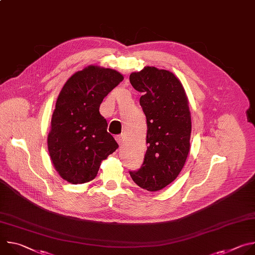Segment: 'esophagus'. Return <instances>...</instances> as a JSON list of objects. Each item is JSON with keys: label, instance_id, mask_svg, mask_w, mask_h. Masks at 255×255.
<instances>
[{"label": "esophagus", "instance_id": "obj_1", "mask_svg": "<svg viewBox=\"0 0 255 255\" xmlns=\"http://www.w3.org/2000/svg\"><path fill=\"white\" fill-rule=\"evenodd\" d=\"M116 140H117L119 145H122L124 143V141H125V137H124L123 134L122 135H118V136H116Z\"/></svg>", "mask_w": 255, "mask_h": 255}]
</instances>
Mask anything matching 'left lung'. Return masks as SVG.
<instances>
[{"label": "left lung", "mask_w": 255, "mask_h": 255, "mask_svg": "<svg viewBox=\"0 0 255 255\" xmlns=\"http://www.w3.org/2000/svg\"><path fill=\"white\" fill-rule=\"evenodd\" d=\"M142 94L146 116L147 150L138 170L129 171L134 183L149 192L168 186L183 169L190 152L192 121L185 89L172 72L146 66L130 75Z\"/></svg>", "instance_id": "1"}]
</instances>
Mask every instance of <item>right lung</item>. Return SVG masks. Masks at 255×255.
I'll return each instance as SVG.
<instances>
[{
  "mask_svg": "<svg viewBox=\"0 0 255 255\" xmlns=\"http://www.w3.org/2000/svg\"><path fill=\"white\" fill-rule=\"evenodd\" d=\"M123 76L115 69L89 65L61 89L47 137L48 151L59 175L72 185L93 180L102 160L119 146L100 114L104 98Z\"/></svg>",
  "mask_w": 255,
  "mask_h": 255,
  "instance_id": "add662e5",
  "label": "right lung"
}]
</instances>
